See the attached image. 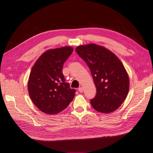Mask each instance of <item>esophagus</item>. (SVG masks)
<instances>
[{
  "label": "esophagus",
  "mask_w": 153,
  "mask_h": 153,
  "mask_svg": "<svg viewBox=\"0 0 153 153\" xmlns=\"http://www.w3.org/2000/svg\"><path fill=\"white\" fill-rule=\"evenodd\" d=\"M78 91H79V92H81V93H82L83 91H84V89H83V87H79V89H78Z\"/></svg>",
  "instance_id": "1"
}]
</instances>
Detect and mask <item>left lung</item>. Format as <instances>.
I'll return each mask as SVG.
<instances>
[{
	"label": "left lung",
	"instance_id": "left-lung-1",
	"mask_svg": "<svg viewBox=\"0 0 153 153\" xmlns=\"http://www.w3.org/2000/svg\"><path fill=\"white\" fill-rule=\"evenodd\" d=\"M76 51L89 66L97 88L91 100L92 107L103 114L114 111L129 91V77L123 64L114 53L94 43L79 46Z\"/></svg>",
	"mask_w": 153,
	"mask_h": 153
}]
</instances>
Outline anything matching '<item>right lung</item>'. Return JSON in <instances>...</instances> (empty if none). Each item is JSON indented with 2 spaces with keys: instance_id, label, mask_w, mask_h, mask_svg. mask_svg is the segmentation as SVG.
<instances>
[{
  "instance_id": "add662e5",
  "label": "right lung",
  "mask_w": 153,
  "mask_h": 153,
  "mask_svg": "<svg viewBox=\"0 0 153 153\" xmlns=\"http://www.w3.org/2000/svg\"><path fill=\"white\" fill-rule=\"evenodd\" d=\"M71 46L48 50L36 60L30 72L28 91L32 102L43 113L57 114L73 100L76 91L65 82L64 62L73 51Z\"/></svg>"
}]
</instances>
